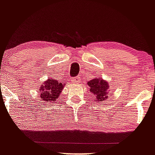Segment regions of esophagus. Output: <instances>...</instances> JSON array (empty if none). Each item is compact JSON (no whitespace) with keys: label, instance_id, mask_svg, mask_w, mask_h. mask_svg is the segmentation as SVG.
Listing matches in <instances>:
<instances>
[{"label":"esophagus","instance_id":"34e87169","mask_svg":"<svg viewBox=\"0 0 155 155\" xmlns=\"http://www.w3.org/2000/svg\"><path fill=\"white\" fill-rule=\"evenodd\" d=\"M71 81L73 83L75 84H79L81 81V78L79 76H76V77H74L71 79Z\"/></svg>","mask_w":155,"mask_h":155}]
</instances>
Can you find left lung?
Returning <instances> with one entry per match:
<instances>
[{"label":"left lung","mask_w":155,"mask_h":155,"mask_svg":"<svg viewBox=\"0 0 155 155\" xmlns=\"http://www.w3.org/2000/svg\"><path fill=\"white\" fill-rule=\"evenodd\" d=\"M90 91L92 92L95 98L96 102H103L108 97L109 84L108 81L103 79H93L88 81Z\"/></svg>","instance_id":"1"}]
</instances>
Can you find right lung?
Instances as JSON below:
<instances>
[{
	"label": "right lung",
	"instance_id": "1",
	"mask_svg": "<svg viewBox=\"0 0 155 155\" xmlns=\"http://www.w3.org/2000/svg\"><path fill=\"white\" fill-rule=\"evenodd\" d=\"M64 86L65 84L63 85L62 83H59L58 81L53 78L48 79L47 81H44L39 89L40 97L41 98V101H47V102L54 101L60 96Z\"/></svg>",
	"mask_w": 155,
	"mask_h": 155
}]
</instances>
